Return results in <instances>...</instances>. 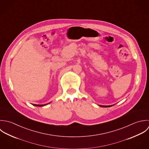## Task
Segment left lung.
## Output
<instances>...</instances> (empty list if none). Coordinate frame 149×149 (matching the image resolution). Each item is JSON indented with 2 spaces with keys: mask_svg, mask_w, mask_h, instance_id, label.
Wrapping results in <instances>:
<instances>
[{
  "mask_svg": "<svg viewBox=\"0 0 149 149\" xmlns=\"http://www.w3.org/2000/svg\"><path fill=\"white\" fill-rule=\"evenodd\" d=\"M102 106V107H110L111 106Z\"/></svg>",
  "mask_w": 149,
  "mask_h": 149,
  "instance_id": "obj_1",
  "label": "left lung"
}]
</instances>
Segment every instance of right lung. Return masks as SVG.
Segmentation results:
<instances>
[{"label": "right lung", "mask_w": 149, "mask_h": 149, "mask_svg": "<svg viewBox=\"0 0 149 149\" xmlns=\"http://www.w3.org/2000/svg\"><path fill=\"white\" fill-rule=\"evenodd\" d=\"M46 104H46L45 105H46ZM33 105H34V106H45V104H42H42H33Z\"/></svg>", "instance_id": "1"}]
</instances>
